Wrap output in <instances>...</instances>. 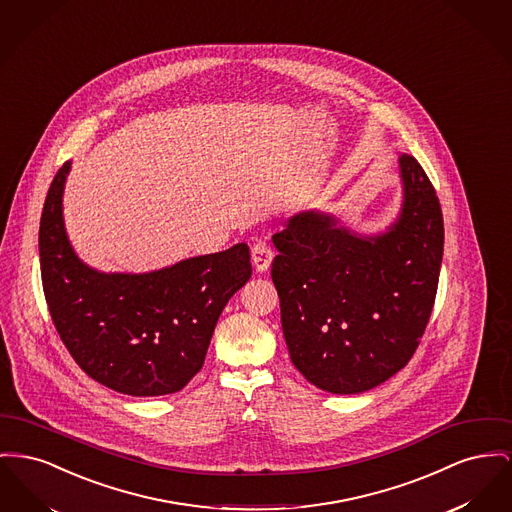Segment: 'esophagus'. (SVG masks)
I'll return each mask as SVG.
<instances>
[{
  "label": "esophagus",
  "mask_w": 512,
  "mask_h": 512,
  "mask_svg": "<svg viewBox=\"0 0 512 512\" xmlns=\"http://www.w3.org/2000/svg\"><path fill=\"white\" fill-rule=\"evenodd\" d=\"M251 263L259 272L267 271L272 263V249L267 241H255L251 247Z\"/></svg>",
  "instance_id": "esophagus-1"
}]
</instances>
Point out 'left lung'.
Wrapping results in <instances>:
<instances>
[{"label": "left lung", "mask_w": 512, "mask_h": 512, "mask_svg": "<svg viewBox=\"0 0 512 512\" xmlns=\"http://www.w3.org/2000/svg\"><path fill=\"white\" fill-rule=\"evenodd\" d=\"M404 203L385 234L363 238L317 211L272 236V282L292 363L317 389L369 391L420 346L437 296L443 212L420 162L400 156Z\"/></svg>", "instance_id": "obj_1"}]
</instances>
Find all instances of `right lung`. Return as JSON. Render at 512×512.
I'll return each instance as SVG.
<instances>
[{
	"label": "right lung",
	"mask_w": 512,
	"mask_h": 512,
	"mask_svg": "<svg viewBox=\"0 0 512 512\" xmlns=\"http://www.w3.org/2000/svg\"><path fill=\"white\" fill-rule=\"evenodd\" d=\"M69 168L65 162L48 189L38 234L42 288L61 342L112 391H181L201 371L224 305L251 276L247 243L162 271H94L75 255L63 228Z\"/></svg>",
	"instance_id": "obj_1"
}]
</instances>
